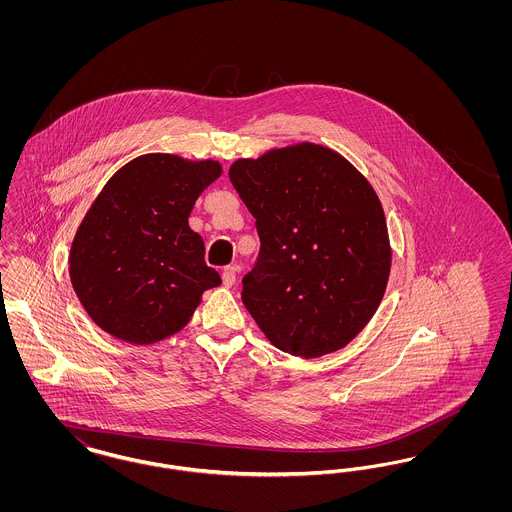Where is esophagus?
Wrapping results in <instances>:
<instances>
[{"label":"esophagus","mask_w":512,"mask_h":512,"mask_svg":"<svg viewBox=\"0 0 512 512\" xmlns=\"http://www.w3.org/2000/svg\"><path fill=\"white\" fill-rule=\"evenodd\" d=\"M236 276H238V268H224V270H222V284H224V288H232V286L236 284Z\"/></svg>","instance_id":"obj_1"}]
</instances>
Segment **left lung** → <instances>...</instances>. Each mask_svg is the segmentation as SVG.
Here are the masks:
<instances>
[{"label": "left lung", "mask_w": 512, "mask_h": 512, "mask_svg": "<svg viewBox=\"0 0 512 512\" xmlns=\"http://www.w3.org/2000/svg\"><path fill=\"white\" fill-rule=\"evenodd\" d=\"M228 174L261 238L245 309L280 351H340L374 317L390 280L378 194L341 153L313 142L236 159Z\"/></svg>", "instance_id": "obj_1"}]
</instances>
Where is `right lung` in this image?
I'll return each instance as SVG.
<instances>
[{
    "instance_id": "1",
    "label": "right lung",
    "mask_w": 512,
    "mask_h": 512,
    "mask_svg": "<svg viewBox=\"0 0 512 512\" xmlns=\"http://www.w3.org/2000/svg\"><path fill=\"white\" fill-rule=\"evenodd\" d=\"M222 174L215 159L146 153L115 172L76 228L69 276L99 328L132 345L180 332L220 284L190 228L197 197Z\"/></svg>"
}]
</instances>
